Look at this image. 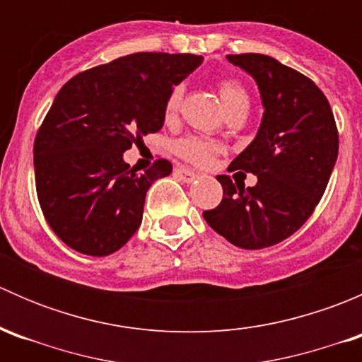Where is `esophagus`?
Listing matches in <instances>:
<instances>
[{
	"mask_svg": "<svg viewBox=\"0 0 362 362\" xmlns=\"http://www.w3.org/2000/svg\"><path fill=\"white\" fill-rule=\"evenodd\" d=\"M175 175H177L182 182H185V184H191V182L198 180L199 178V173L189 170V168H177V170H175Z\"/></svg>",
	"mask_w": 362,
	"mask_h": 362,
	"instance_id": "34e87169",
	"label": "esophagus"
}]
</instances>
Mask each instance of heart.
I'll return each instance as SVG.
<instances>
[{"instance_id": "1", "label": "heart", "mask_w": 362, "mask_h": 362, "mask_svg": "<svg viewBox=\"0 0 362 362\" xmlns=\"http://www.w3.org/2000/svg\"><path fill=\"white\" fill-rule=\"evenodd\" d=\"M218 96H221L222 105H224L226 112L231 113L236 110H249L250 98L245 87L238 82V80L226 78L218 82ZM182 98H184V86H175L168 94V100L164 103V117L168 120L173 119L177 115L178 108H180ZM175 152L180 156L182 159L189 160L198 166H206L214 160L215 156L221 152V145L215 141L203 140L199 136H185L175 141Z\"/></svg>"}]
</instances>
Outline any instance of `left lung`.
I'll return each instance as SVG.
<instances>
[{
  "label": "left lung",
  "instance_id": "obj_1",
  "mask_svg": "<svg viewBox=\"0 0 362 362\" xmlns=\"http://www.w3.org/2000/svg\"><path fill=\"white\" fill-rule=\"evenodd\" d=\"M228 61L255 80L264 107L257 134L228 171L254 173L257 184L218 175L224 196L203 217L233 245L257 250L289 238L313 214L337 163L338 129L327 98L303 73L264 54Z\"/></svg>",
  "mask_w": 362,
  "mask_h": 362
}]
</instances>
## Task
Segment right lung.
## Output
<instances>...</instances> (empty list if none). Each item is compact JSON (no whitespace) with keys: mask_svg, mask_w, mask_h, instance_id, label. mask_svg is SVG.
<instances>
[{"mask_svg":"<svg viewBox=\"0 0 362 362\" xmlns=\"http://www.w3.org/2000/svg\"><path fill=\"white\" fill-rule=\"evenodd\" d=\"M203 63L194 54L136 52L78 73L57 93L35 138L36 194L45 221L73 250L117 252L140 228L158 159L136 173L124 152L164 124L173 86Z\"/></svg>","mask_w":362,"mask_h":362,"instance_id":"add662e5","label":"right lung"}]
</instances>
